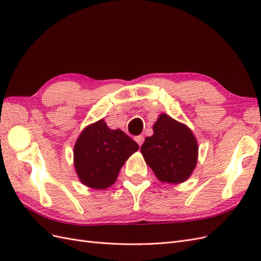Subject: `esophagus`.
I'll list each match as a JSON object with an SVG mask.
<instances>
[{"label":"esophagus","instance_id":"34e87169","mask_svg":"<svg viewBox=\"0 0 261 261\" xmlns=\"http://www.w3.org/2000/svg\"><path fill=\"white\" fill-rule=\"evenodd\" d=\"M135 140H136V143L139 145V147L143 145V143H144V140H145V138H144V136H141V135H139V136H136L135 137Z\"/></svg>","mask_w":261,"mask_h":261}]
</instances>
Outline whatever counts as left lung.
Wrapping results in <instances>:
<instances>
[{
    "instance_id": "1",
    "label": "left lung",
    "mask_w": 261,
    "mask_h": 261,
    "mask_svg": "<svg viewBox=\"0 0 261 261\" xmlns=\"http://www.w3.org/2000/svg\"><path fill=\"white\" fill-rule=\"evenodd\" d=\"M140 151L158 179L178 184L196 168L198 145L186 125L161 114L153 124V135L145 139Z\"/></svg>"
}]
</instances>
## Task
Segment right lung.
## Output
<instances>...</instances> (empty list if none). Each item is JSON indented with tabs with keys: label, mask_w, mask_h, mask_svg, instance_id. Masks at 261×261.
Returning <instances> with one entry per match:
<instances>
[{
	"label": "right lung",
	"mask_w": 261,
	"mask_h": 261,
	"mask_svg": "<svg viewBox=\"0 0 261 261\" xmlns=\"http://www.w3.org/2000/svg\"><path fill=\"white\" fill-rule=\"evenodd\" d=\"M139 146L121 129H110L103 120L82 132L74 146V165L81 181L94 189L115 183L125 161Z\"/></svg>",
	"instance_id": "obj_1"
}]
</instances>
